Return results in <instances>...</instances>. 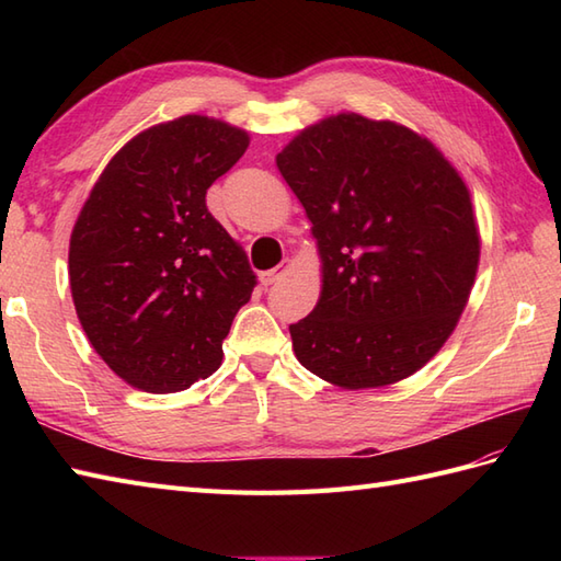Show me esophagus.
Returning <instances> with one entry per match:
<instances>
[{"instance_id": "obj_1", "label": "esophagus", "mask_w": 561, "mask_h": 561, "mask_svg": "<svg viewBox=\"0 0 561 561\" xmlns=\"http://www.w3.org/2000/svg\"><path fill=\"white\" fill-rule=\"evenodd\" d=\"M289 267H291V265H289V260H282L279 265L274 267V270L262 272V274H260V282H262V284H274V282H279L282 277H287Z\"/></svg>"}]
</instances>
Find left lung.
Listing matches in <instances>:
<instances>
[{
	"label": "left lung",
	"instance_id": "1",
	"mask_svg": "<svg viewBox=\"0 0 561 561\" xmlns=\"http://www.w3.org/2000/svg\"><path fill=\"white\" fill-rule=\"evenodd\" d=\"M277 169L313 224L316 308L296 359L332 386L398 383L444 347L480 262L470 193L432 141L356 113L306 127Z\"/></svg>",
	"mask_w": 561,
	"mask_h": 561
}]
</instances>
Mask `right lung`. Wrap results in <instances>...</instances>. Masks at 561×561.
Listing matches in <instances>:
<instances>
[{
  "label": "right lung",
  "mask_w": 561,
  "mask_h": 561,
  "mask_svg": "<svg viewBox=\"0 0 561 561\" xmlns=\"http://www.w3.org/2000/svg\"><path fill=\"white\" fill-rule=\"evenodd\" d=\"M248 133L205 115L153 125L115 153L69 241V287L93 350L129 386L178 392L221 364L255 274L207 209Z\"/></svg>",
  "instance_id": "obj_1"
}]
</instances>
